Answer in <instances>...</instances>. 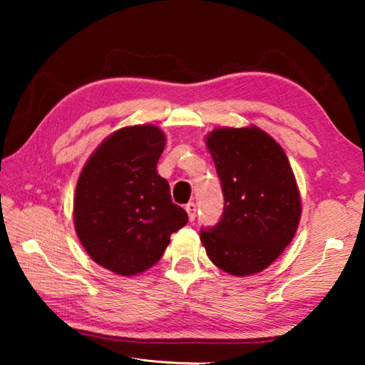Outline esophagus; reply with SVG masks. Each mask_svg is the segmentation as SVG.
<instances>
[{
    "label": "esophagus",
    "mask_w": 365,
    "mask_h": 365,
    "mask_svg": "<svg viewBox=\"0 0 365 365\" xmlns=\"http://www.w3.org/2000/svg\"><path fill=\"white\" fill-rule=\"evenodd\" d=\"M185 209H187L188 219H190L191 222H193L195 217H196V205H195V202H188L187 207H185Z\"/></svg>",
    "instance_id": "34e87169"
}]
</instances>
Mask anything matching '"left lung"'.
Returning <instances> with one entry per match:
<instances>
[{"instance_id":"8db88e82","label":"left lung","mask_w":365,"mask_h":365,"mask_svg":"<svg viewBox=\"0 0 365 365\" xmlns=\"http://www.w3.org/2000/svg\"><path fill=\"white\" fill-rule=\"evenodd\" d=\"M206 145L224 191V212L201 243L211 261L230 275L257 274L292 242L301 196L282 146L255 125L215 128Z\"/></svg>"}]
</instances>
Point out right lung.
<instances>
[{
    "label": "right lung",
    "instance_id": "1",
    "mask_svg": "<svg viewBox=\"0 0 365 365\" xmlns=\"http://www.w3.org/2000/svg\"><path fill=\"white\" fill-rule=\"evenodd\" d=\"M165 137L156 125H133L103 141L80 172L73 224L80 243L101 267L138 275L156 264L188 215L172 202L156 170Z\"/></svg>",
    "mask_w": 365,
    "mask_h": 365
}]
</instances>
